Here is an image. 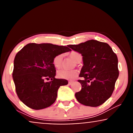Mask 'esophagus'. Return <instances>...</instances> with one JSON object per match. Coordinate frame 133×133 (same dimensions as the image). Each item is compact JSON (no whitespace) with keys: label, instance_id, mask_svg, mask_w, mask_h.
I'll use <instances>...</instances> for the list:
<instances>
[{"label":"esophagus","instance_id":"1","mask_svg":"<svg viewBox=\"0 0 133 133\" xmlns=\"http://www.w3.org/2000/svg\"><path fill=\"white\" fill-rule=\"evenodd\" d=\"M73 83V81H69V82H68V84H69V85H71Z\"/></svg>","mask_w":133,"mask_h":133}]
</instances>
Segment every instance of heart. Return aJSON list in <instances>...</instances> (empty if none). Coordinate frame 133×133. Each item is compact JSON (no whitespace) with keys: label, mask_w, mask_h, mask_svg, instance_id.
<instances>
[{"label":"heart","mask_w":133,"mask_h":133,"mask_svg":"<svg viewBox=\"0 0 133 133\" xmlns=\"http://www.w3.org/2000/svg\"><path fill=\"white\" fill-rule=\"evenodd\" d=\"M70 57L73 60L78 63L81 62L82 59V56L80 54L76 51H72L70 54ZM63 55L62 54L57 55L54 58L53 60V64L56 68H59L62 66L63 63ZM78 75V72L77 70H69L66 69H60L57 71L58 77L62 79H73L75 78Z\"/></svg>","instance_id":"obj_1"}]
</instances>
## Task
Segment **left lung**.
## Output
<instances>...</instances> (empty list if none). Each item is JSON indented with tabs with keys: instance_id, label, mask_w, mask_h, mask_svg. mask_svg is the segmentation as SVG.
Masks as SVG:
<instances>
[{
	"instance_id": "1",
	"label": "left lung",
	"mask_w": 133,
	"mask_h": 133,
	"mask_svg": "<svg viewBox=\"0 0 133 133\" xmlns=\"http://www.w3.org/2000/svg\"><path fill=\"white\" fill-rule=\"evenodd\" d=\"M70 48L83 56V66L78 81L82 90L75 93L79 103L96 107L111 96L119 76L118 57L108 43L90 40Z\"/></svg>"
}]
</instances>
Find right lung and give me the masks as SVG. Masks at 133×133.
Returning <instances> with one entry per match:
<instances>
[{"instance_id": "obj_1", "label": "right lung", "mask_w": 133, "mask_h": 133, "mask_svg": "<svg viewBox=\"0 0 133 133\" xmlns=\"http://www.w3.org/2000/svg\"><path fill=\"white\" fill-rule=\"evenodd\" d=\"M67 46L32 43L16 54L12 77L17 96L28 107L34 110L49 107L57 99L60 86L68 84L66 79L55 78L53 64L55 56L71 51Z\"/></svg>"}]
</instances>
